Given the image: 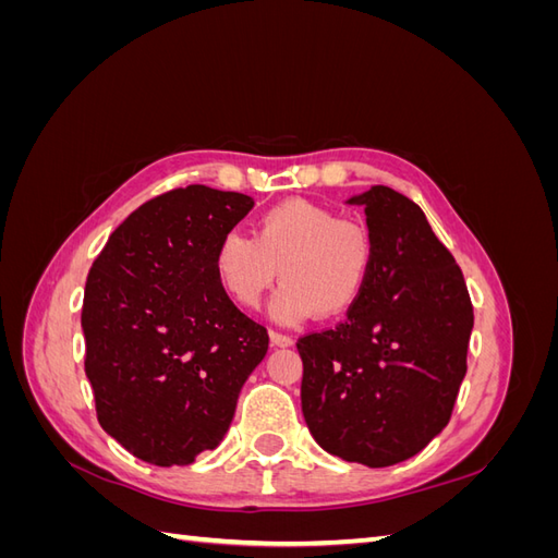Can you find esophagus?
Masks as SVG:
<instances>
[{
    "mask_svg": "<svg viewBox=\"0 0 558 558\" xmlns=\"http://www.w3.org/2000/svg\"><path fill=\"white\" fill-rule=\"evenodd\" d=\"M269 342H272V347H293V337L286 335V332H279V330H272L269 332Z\"/></svg>",
    "mask_w": 558,
    "mask_h": 558,
    "instance_id": "34e87169",
    "label": "esophagus"
}]
</instances>
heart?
Listing matches in <instances>:
<instances>
[{"label": "heart", "instance_id": "1", "mask_svg": "<svg viewBox=\"0 0 558 558\" xmlns=\"http://www.w3.org/2000/svg\"><path fill=\"white\" fill-rule=\"evenodd\" d=\"M375 263L369 230L310 199H283L253 223V238L228 230L214 248V275L242 307H258L281 277L272 302L283 324L318 312L347 314L363 295Z\"/></svg>", "mask_w": 558, "mask_h": 558}]
</instances>
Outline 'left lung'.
I'll list each match as a JSON object with an SVG mask.
<instances>
[{"label": "left lung", "instance_id": "8db88e82", "mask_svg": "<svg viewBox=\"0 0 558 558\" xmlns=\"http://www.w3.org/2000/svg\"><path fill=\"white\" fill-rule=\"evenodd\" d=\"M375 244L367 286L335 328L302 335V414L314 440L386 468L451 418L475 314L461 267L414 199L388 185L351 197Z\"/></svg>", "mask_w": 558, "mask_h": 558}]
</instances>
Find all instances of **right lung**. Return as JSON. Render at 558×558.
I'll use <instances>...</instances> for the list:
<instances>
[{"mask_svg":"<svg viewBox=\"0 0 558 558\" xmlns=\"http://www.w3.org/2000/svg\"><path fill=\"white\" fill-rule=\"evenodd\" d=\"M253 199L185 185L144 202L95 258L81 326L97 421L154 465H189L218 447L267 328L234 307L214 248Z\"/></svg>","mask_w":558,"mask_h":558,"instance_id":"obj_1","label":"right lung"}]
</instances>
